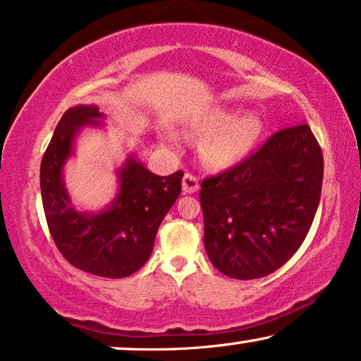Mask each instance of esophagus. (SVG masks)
<instances>
[{
    "label": "esophagus",
    "instance_id": "1",
    "mask_svg": "<svg viewBox=\"0 0 361 361\" xmlns=\"http://www.w3.org/2000/svg\"><path fill=\"white\" fill-rule=\"evenodd\" d=\"M197 188H200V180H197L196 175L186 173L183 176V191L185 192H196Z\"/></svg>",
    "mask_w": 361,
    "mask_h": 361
}]
</instances>
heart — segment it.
I'll list each match as a JSON object with an SVG mask.
<instances>
[{
  "mask_svg": "<svg viewBox=\"0 0 361 361\" xmlns=\"http://www.w3.org/2000/svg\"><path fill=\"white\" fill-rule=\"evenodd\" d=\"M202 135V159L212 169L226 170L240 164L260 139L263 126L255 114L238 118L235 111L217 109L206 114L197 124Z\"/></svg>",
  "mask_w": 361,
  "mask_h": 361,
  "instance_id": "heart-1",
  "label": "heart"
}]
</instances>
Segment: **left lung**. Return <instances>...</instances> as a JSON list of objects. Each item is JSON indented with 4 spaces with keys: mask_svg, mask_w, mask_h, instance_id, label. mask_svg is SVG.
<instances>
[{
    "mask_svg": "<svg viewBox=\"0 0 361 361\" xmlns=\"http://www.w3.org/2000/svg\"><path fill=\"white\" fill-rule=\"evenodd\" d=\"M322 150L307 124L281 129L240 164L201 183L204 247L217 270L257 280L306 238L321 201Z\"/></svg>",
    "mask_w": 361,
    "mask_h": 361,
    "instance_id": "obj_1",
    "label": "left lung"
}]
</instances>
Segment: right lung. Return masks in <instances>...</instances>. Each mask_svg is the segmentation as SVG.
Instances as JSON below:
<instances>
[{"instance_id": "add662e5", "label": "right lung", "mask_w": 361, "mask_h": 361, "mask_svg": "<svg viewBox=\"0 0 361 361\" xmlns=\"http://www.w3.org/2000/svg\"><path fill=\"white\" fill-rule=\"evenodd\" d=\"M98 106L70 108L55 128L40 164V195L45 219L65 260L91 275L124 278L145 265L157 231L181 192L183 171L159 176L129 155L118 169L119 191L98 212L78 211L63 181V166L85 126H103Z\"/></svg>"}]
</instances>
